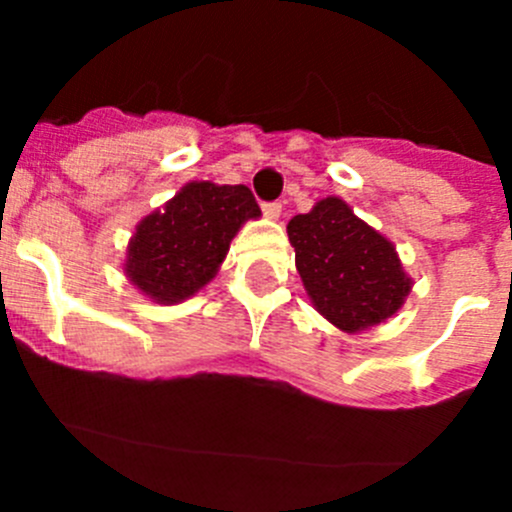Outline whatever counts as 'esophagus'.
Here are the masks:
<instances>
[{
  "label": "esophagus",
  "instance_id": "esophagus-1",
  "mask_svg": "<svg viewBox=\"0 0 512 512\" xmlns=\"http://www.w3.org/2000/svg\"><path fill=\"white\" fill-rule=\"evenodd\" d=\"M261 210H264V215L269 217V220H277V217L282 215V202H266Z\"/></svg>",
  "mask_w": 512,
  "mask_h": 512
}]
</instances>
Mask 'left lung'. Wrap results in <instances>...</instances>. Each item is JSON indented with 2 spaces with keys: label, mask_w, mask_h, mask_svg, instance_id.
<instances>
[{
  "label": "left lung",
  "mask_w": 512,
  "mask_h": 512,
  "mask_svg": "<svg viewBox=\"0 0 512 512\" xmlns=\"http://www.w3.org/2000/svg\"><path fill=\"white\" fill-rule=\"evenodd\" d=\"M287 235L307 297L346 333L384 323L410 295L413 279L395 246L338 197H325L307 215L292 217Z\"/></svg>",
  "instance_id": "8db88e82"
}]
</instances>
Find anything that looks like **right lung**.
Returning <instances> with one entry per match:
<instances>
[{
    "mask_svg": "<svg viewBox=\"0 0 512 512\" xmlns=\"http://www.w3.org/2000/svg\"><path fill=\"white\" fill-rule=\"evenodd\" d=\"M259 215L243 184H184L161 210L138 223L125 274L158 305L184 302L215 277L235 233Z\"/></svg>",
    "mask_w": 512,
    "mask_h": 512,
    "instance_id": "1",
    "label": "right lung"
}]
</instances>
